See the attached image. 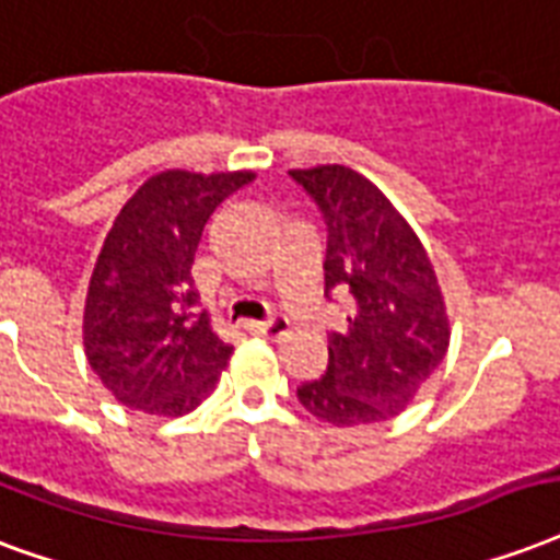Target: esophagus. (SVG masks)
Wrapping results in <instances>:
<instances>
[{
    "instance_id": "obj_1",
    "label": "esophagus",
    "mask_w": 560,
    "mask_h": 560,
    "mask_svg": "<svg viewBox=\"0 0 560 560\" xmlns=\"http://www.w3.org/2000/svg\"><path fill=\"white\" fill-rule=\"evenodd\" d=\"M288 317L284 314H279V311H272L270 317L267 319H258V323H246V328L249 331H255V335H264V337H281L284 331H288Z\"/></svg>"
}]
</instances>
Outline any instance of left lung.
<instances>
[{
    "mask_svg": "<svg viewBox=\"0 0 560 560\" xmlns=\"http://www.w3.org/2000/svg\"><path fill=\"white\" fill-rule=\"evenodd\" d=\"M328 232L326 296L352 317L328 335V366L296 396L317 420L352 429L405 411L443 364L450 323L432 261L387 196L340 164L290 170Z\"/></svg>",
    "mask_w": 560,
    "mask_h": 560,
    "instance_id": "obj_1",
    "label": "left lung"
}]
</instances>
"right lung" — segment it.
<instances>
[{
	"instance_id": "right-lung-1",
	"label": "right lung",
	"mask_w": 560,
	"mask_h": 560,
	"mask_svg": "<svg viewBox=\"0 0 560 560\" xmlns=\"http://www.w3.org/2000/svg\"><path fill=\"white\" fill-rule=\"evenodd\" d=\"M252 173H158L105 237L84 305V349L119 402L182 417L211 394L232 347L199 311L194 261L211 213Z\"/></svg>"
}]
</instances>
